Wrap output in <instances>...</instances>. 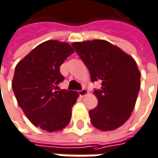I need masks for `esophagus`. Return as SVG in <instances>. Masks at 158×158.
<instances>
[{"instance_id": "obj_1", "label": "esophagus", "mask_w": 158, "mask_h": 158, "mask_svg": "<svg viewBox=\"0 0 158 158\" xmlns=\"http://www.w3.org/2000/svg\"><path fill=\"white\" fill-rule=\"evenodd\" d=\"M87 94H88V91H87L86 89H82V90H81V91H78V94H80V96H81V97L85 96Z\"/></svg>"}]
</instances>
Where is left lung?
<instances>
[{
    "label": "left lung",
    "instance_id": "obj_1",
    "mask_svg": "<svg viewBox=\"0 0 158 158\" xmlns=\"http://www.w3.org/2000/svg\"><path fill=\"white\" fill-rule=\"evenodd\" d=\"M72 46L90 71L98 106L90 110L92 124L100 131H113L131 117L140 91L141 74L134 59L104 40L74 42Z\"/></svg>",
    "mask_w": 158,
    "mask_h": 158
}]
</instances>
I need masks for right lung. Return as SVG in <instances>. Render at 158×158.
I'll list each match as a JSON object with an SVG mask.
<instances>
[{
    "instance_id": "1",
    "label": "right lung",
    "mask_w": 158,
    "mask_h": 158,
    "mask_svg": "<svg viewBox=\"0 0 158 158\" xmlns=\"http://www.w3.org/2000/svg\"><path fill=\"white\" fill-rule=\"evenodd\" d=\"M74 52L66 42L47 40L34 48L15 66L12 88L29 121L52 132L66 127L78 94L58 90L64 77L60 65Z\"/></svg>"
}]
</instances>
